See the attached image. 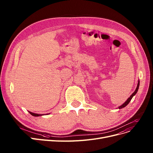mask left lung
I'll return each mask as SVG.
<instances>
[{
    "label": "left lung",
    "instance_id": "obj_1",
    "mask_svg": "<svg viewBox=\"0 0 153 153\" xmlns=\"http://www.w3.org/2000/svg\"><path fill=\"white\" fill-rule=\"evenodd\" d=\"M139 86H140V81H138L137 87H136V90L134 91V92L131 95L130 97L126 100V101L124 103H123L121 106L118 107V108H119V109H120V108H124L125 107H126V106L128 105V103H129V102L131 101V99L133 98V96H134L136 93H137V92H138V89H139Z\"/></svg>",
    "mask_w": 153,
    "mask_h": 153
}]
</instances>
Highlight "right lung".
<instances>
[{
  "mask_svg": "<svg viewBox=\"0 0 153 153\" xmlns=\"http://www.w3.org/2000/svg\"><path fill=\"white\" fill-rule=\"evenodd\" d=\"M29 113L31 115H33L34 117H39V116H42V115H43V114H35V113H33V112H31V111H29ZM48 115V114H47Z\"/></svg>",
  "mask_w": 153,
  "mask_h": 153,
  "instance_id": "right-lung-1",
  "label": "right lung"
}]
</instances>
